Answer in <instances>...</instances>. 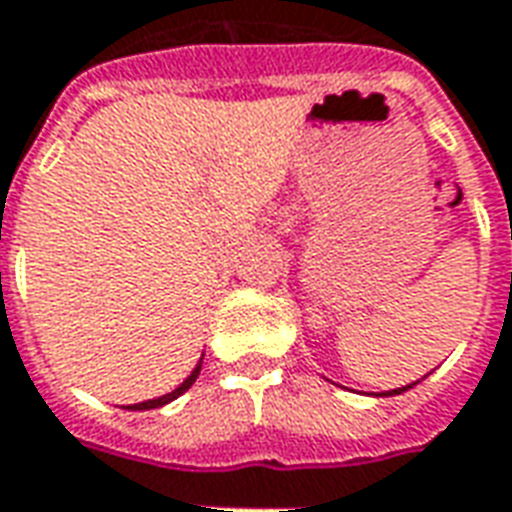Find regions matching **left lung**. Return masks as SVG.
I'll return each mask as SVG.
<instances>
[{
    "instance_id": "8db88e82",
    "label": "left lung",
    "mask_w": 512,
    "mask_h": 512,
    "mask_svg": "<svg viewBox=\"0 0 512 512\" xmlns=\"http://www.w3.org/2000/svg\"><path fill=\"white\" fill-rule=\"evenodd\" d=\"M421 380H424V377H421ZM421 380H416V382H410V385H402V388H393V391L377 393V396H396V393H405V391H410V388H413V385H418V382H421Z\"/></svg>"
}]
</instances>
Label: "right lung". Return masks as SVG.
Wrapping results in <instances>:
<instances>
[{
  "label": "right lung",
  "instance_id": "right-lung-1",
  "mask_svg": "<svg viewBox=\"0 0 512 512\" xmlns=\"http://www.w3.org/2000/svg\"><path fill=\"white\" fill-rule=\"evenodd\" d=\"M202 357H205V355H202ZM199 371H202V360H199L194 371H191V374L185 377V382H182V385H177V388H174L171 393H163V396H157V399H146V402H138V405H127L124 410H155V407L169 405V402H174L177 396H182V393H185L188 388H191V385H194L196 377H199Z\"/></svg>",
  "mask_w": 512,
  "mask_h": 512
}]
</instances>
